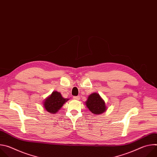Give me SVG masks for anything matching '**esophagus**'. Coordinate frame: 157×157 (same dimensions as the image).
<instances>
[{"label": "esophagus", "instance_id": "obj_1", "mask_svg": "<svg viewBox=\"0 0 157 157\" xmlns=\"http://www.w3.org/2000/svg\"><path fill=\"white\" fill-rule=\"evenodd\" d=\"M73 99H75V100H77V101H78V100H79L80 99V96H75V97H73Z\"/></svg>", "mask_w": 157, "mask_h": 157}]
</instances>
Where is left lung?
Here are the masks:
<instances>
[{
    "instance_id": "left-lung-1",
    "label": "left lung",
    "mask_w": 157,
    "mask_h": 157,
    "mask_svg": "<svg viewBox=\"0 0 157 157\" xmlns=\"http://www.w3.org/2000/svg\"><path fill=\"white\" fill-rule=\"evenodd\" d=\"M85 104L89 110L96 115L101 114L107 110L105 101L97 93L89 95Z\"/></svg>"
}]
</instances>
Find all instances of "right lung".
Listing matches in <instances>:
<instances>
[{"instance_id": "obj_1", "label": "right lung", "mask_w": 157, "mask_h": 157, "mask_svg": "<svg viewBox=\"0 0 157 157\" xmlns=\"http://www.w3.org/2000/svg\"><path fill=\"white\" fill-rule=\"evenodd\" d=\"M68 100L69 99L64 98L59 92L55 91L44 100L43 105L48 113L55 114Z\"/></svg>"}]
</instances>
